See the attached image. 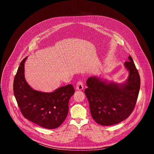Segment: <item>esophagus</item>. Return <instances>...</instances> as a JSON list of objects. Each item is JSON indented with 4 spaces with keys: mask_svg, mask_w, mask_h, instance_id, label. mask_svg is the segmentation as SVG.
Returning <instances> with one entry per match:
<instances>
[{
    "mask_svg": "<svg viewBox=\"0 0 154 154\" xmlns=\"http://www.w3.org/2000/svg\"><path fill=\"white\" fill-rule=\"evenodd\" d=\"M76 90H82V89H83V83L82 80H79L75 86Z\"/></svg>",
    "mask_w": 154,
    "mask_h": 154,
    "instance_id": "1",
    "label": "esophagus"
}]
</instances>
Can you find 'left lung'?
<instances>
[{"label": "left lung", "mask_w": 154, "mask_h": 154, "mask_svg": "<svg viewBox=\"0 0 154 154\" xmlns=\"http://www.w3.org/2000/svg\"><path fill=\"white\" fill-rule=\"evenodd\" d=\"M124 63L129 71L124 83L116 84L97 77L88 79L85 90L93 119L102 125H112L126 119L135 106L140 88V77L130 55Z\"/></svg>", "instance_id": "left-lung-1"}]
</instances>
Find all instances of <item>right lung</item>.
<instances>
[{
  "label": "right lung",
  "instance_id": "right-lung-1",
  "mask_svg": "<svg viewBox=\"0 0 154 154\" xmlns=\"http://www.w3.org/2000/svg\"><path fill=\"white\" fill-rule=\"evenodd\" d=\"M21 61L13 82V92L21 113L41 127H58L66 118L68 103L75 90L72 85L61 86L52 93L33 90L24 77V63Z\"/></svg>",
  "mask_w": 154,
  "mask_h": 154
}]
</instances>
